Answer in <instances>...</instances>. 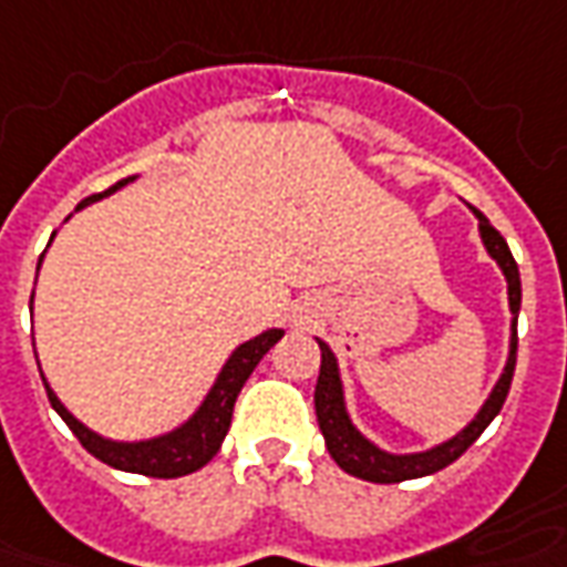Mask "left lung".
Returning a JSON list of instances; mask_svg holds the SVG:
<instances>
[{
    "label": "left lung",
    "instance_id": "left-lung-1",
    "mask_svg": "<svg viewBox=\"0 0 567 567\" xmlns=\"http://www.w3.org/2000/svg\"><path fill=\"white\" fill-rule=\"evenodd\" d=\"M473 215L478 220V236L488 257L501 267L506 279V300H509V312H513V322H509V352H506V365L501 371L497 383L491 386L488 399L482 402L476 411V417L466 423L463 430L439 442L433 449L426 451H408V454H393V451L380 449L378 442H371L355 423H352L350 411H347V395H343V378H340V365L334 350L319 340V350H322V368H319V383H316V417H319V430L324 435V445L328 454L334 457L343 473H350L355 478H365V482H378V485H393V482H405V478H421L433 476L439 470H445L449 463L461 457L463 451L476 442L478 435L485 433L509 393V380H513V368H516V322H518V307H522V282H518V267L513 260V251L506 239L491 227L488 217L482 215L478 208H473Z\"/></svg>",
    "mask_w": 567,
    "mask_h": 567
}]
</instances>
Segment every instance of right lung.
I'll return each mask as SVG.
<instances>
[{"instance_id":"right-lung-1","label":"right lung","mask_w":567,"mask_h":567,"mask_svg":"<svg viewBox=\"0 0 567 567\" xmlns=\"http://www.w3.org/2000/svg\"><path fill=\"white\" fill-rule=\"evenodd\" d=\"M132 181H137V177L118 181V184H113V187L104 189V193H97V196H91V199L82 202L79 208H85L89 202L113 196L116 189L128 187ZM51 239H54V233H51ZM42 257H39V267H42ZM39 267H35V276H39ZM30 310H33V297H30ZM282 328H267L264 334H257V338L239 343L236 350L229 352V359L224 362V368L217 371L215 383H212V390L205 393L199 408H196L181 426H174V430H168V433L162 435H153V439L122 442V439H106V435L94 433V430H89L85 423L76 421V417L66 411V405L58 399V393L51 390V383L45 380V374H42V380H45V390H49L51 408H54L63 417V423L73 430V435L82 442V449L89 451V454H94L97 461H104L106 466L122 470V473H137V476L150 478L189 476V473L202 470V466L220 451L224 435H227L229 430V421H233V405H236V399L243 393L245 380L251 378V371L257 368V362L270 352V347H276V343L282 340Z\"/></svg>"}]
</instances>
